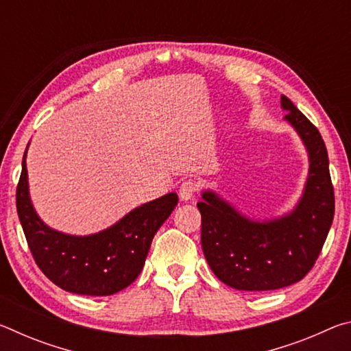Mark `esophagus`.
Instances as JSON below:
<instances>
[{
    "instance_id": "34e87169",
    "label": "esophagus",
    "mask_w": 351,
    "mask_h": 351,
    "mask_svg": "<svg viewBox=\"0 0 351 351\" xmlns=\"http://www.w3.org/2000/svg\"><path fill=\"white\" fill-rule=\"evenodd\" d=\"M198 190V182L195 180H186L181 182L180 186V198L182 201H189L193 198V195L197 193Z\"/></svg>"
}]
</instances>
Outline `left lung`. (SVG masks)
<instances>
[{
    "label": "left lung",
    "instance_id": "obj_1",
    "mask_svg": "<svg viewBox=\"0 0 351 351\" xmlns=\"http://www.w3.org/2000/svg\"><path fill=\"white\" fill-rule=\"evenodd\" d=\"M283 119L295 130L308 153L304 193L282 217L254 219L203 190L201 246L219 280L240 291H271L304 278L316 263L335 217V192L328 153L319 130L287 96L280 99Z\"/></svg>",
    "mask_w": 351,
    "mask_h": 351
}]
</instances>
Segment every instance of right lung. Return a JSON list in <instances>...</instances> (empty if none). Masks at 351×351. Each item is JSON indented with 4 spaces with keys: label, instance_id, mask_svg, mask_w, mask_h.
Masks as SVG:
<instances>
[{
    "label": "right lung",
    "instance_id": "obj_1",
    "mask_svg": "<svg viewBox=\"0 0 351 351\" xmlns=\"http://www.w3.org/2000/svg\"><path fill=\"white\" fill-rule=\"evenodd\" d=\"M26 147L16 187V212L41 272L57 287L82 295H111L132 285L145 265L152 240L178 204L175 192L130 210L110 228L71 235L47 226L29 193Z\"/></svg>",
    "mask_w": 351,
    "mask_h": 351
}]
</instances>
